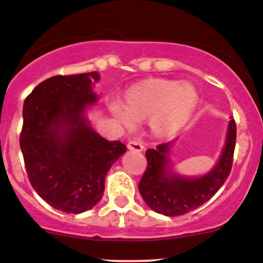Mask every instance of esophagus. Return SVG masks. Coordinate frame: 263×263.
<instances>
[{
    "instance_id": "1",
    "label": "esophagus",
    "mask_w": 263,
    "mask_h": 263,
    "mask_svg": "<svg viewBox=\"0 0 263 263\" xmlns=\"http://www.w3.org/2000/svg\"><path fill=\"white\" fill-rule=\"evenodd\" d=\"M128 148L130 151H135V152H142L144 149V145L139 142V140L132 139L128 142Z\"/></svg>"
}]
</instances>
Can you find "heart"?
I'll return each mask as SVG.
<instances>
[{
  "instance_id": "1",
  "label": "heart",
  "mask_w": 263,
  "mask_h": 263,
  "mask_svg": "<svg viewBox=\"0 0 263 263\" xmlns=\"http://www.w3.org/2000/svg\"><path fill=\"white\" fill-rule=\"evenodd\" d=\"M198 103V92L189 83L153 79L130 88L126 103L112 101L111 112L124 126H133L138 119L149 118L157 135H170L186 123Z\"/></svg>"
}]
</instances>
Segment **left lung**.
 Masks as SVG:
<instances>
[{
	"mask_svg": "<svg viewBox=\"0 0 263 263\" xmlns=\"http://www.w3.org/2000/svg\"><path fill=\"white\" fill-rule=\"evenodd\" d=\"M235 142L236 125L231 119L219 162L199 178H183L170 170V142L149 148L145 151L147 168L138 185L140 196L153 211L165 216H180L198 209L217 193L230 175Z\"/></svg>",
	"mask_w": 263,
	"mask_h": 263,
	"instance_id": "8db88e82",
	"label": "left lung"
}]
</instances>
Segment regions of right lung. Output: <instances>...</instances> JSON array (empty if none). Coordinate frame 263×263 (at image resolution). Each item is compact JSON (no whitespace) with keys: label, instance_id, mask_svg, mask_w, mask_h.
<instances>
[{"label":"right lung","instance_id":"right-lung-1","mask_svg":"<svg viewBox=\"0 0 263 263\" xmlns=\"http://www.w3.org/2000/svg\"><path fill=\"white\" fill-rule=\"evenodd\" d=\"M96 71L56 75L25 98L20 148L28 178L53 209L82 214L100 202L112 163L125 153L120 140L101 137L85 119L97 101Z\"/></svg>","mask_w":263,"mask_h":263}]
</instances>
